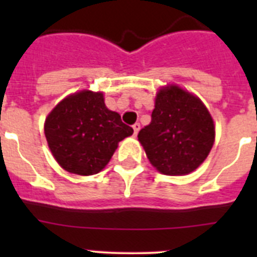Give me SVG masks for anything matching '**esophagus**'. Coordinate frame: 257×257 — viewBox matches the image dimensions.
Here are the masks:
<instances>
[{
	"label": "esophagus",
	"instance_id": "esophagus-1",
	"mask_svg": "<svg viewBox=\"0 0 257 257\" xmlns=\"http://www.w3.org/2000/svg\"><path fill=\"white\" fill-rule=\"evenodd\" d=\"M133 128H134V135H138V133H139V130H140V123H135L133 126Z\"/></svg>",
	"mask_w": 257,
	"mask_h": 257
}]
</instances>
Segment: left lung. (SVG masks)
I'll use <instances>...</instances> for the list:
<instances>
[{
  "instance_id": "left-lung-1",
  "label": "left lung",
  "mask_w": 257,
  "mask_h": 257,
  "mask_svg": "<svg viewBox=\"0 0 257 257\" xmlns=\"http://www.w3.org/2000/svg\"><path fill=\"white\" fill-rule=\"evenodd\" d=\"M138 138L158 171L187 175L210 153L215 126L198 97L170 86L157 94L151 123L139 131Z\"/></svg>"
}]
</instances>
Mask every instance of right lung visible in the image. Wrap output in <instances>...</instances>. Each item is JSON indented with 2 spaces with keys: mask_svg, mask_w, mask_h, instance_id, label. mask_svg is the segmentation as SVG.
Listing matches in <instances>:
<instances>
[{
  "mask_svg": "<svg viewBox=\"0 0 257 257\" xmlns=\"http://www.w3.org/2000/svg\"><path fill=\"white\" fill-rule=\"evenodd\" d=\"M133 133L121 115L106 108L101 92L81 91L65 97L45 122L52 156L68 172L83 176L101 171L118 143Z\"/></svg>",
  "mask_w": 257,
  "mask_h": 257,
  "instance_id": "add662e5",
  "label": "right lung"
}]
</instances>
